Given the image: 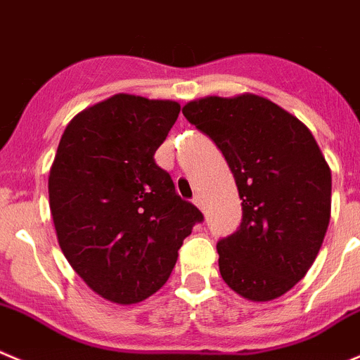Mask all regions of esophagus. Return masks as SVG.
Returning a JSON list of instances; mask_svg holds the SVG:
<instances>
[{"instance_id":"1","label":"esophagus","mask_w":360,"mask_h":360,"mask_svg":"<svg viewBox=\"0 0 360 360\" xmlns=\"http://www.w3.org/2000/svg\"><path fill=\"white\" fill-rule=\"evenodd\" d=\"M193 203H194V205H196V207H198V208H200V210H201V212H205V203H203V198H201V196H200V194H196V196H194V198H193Z\"/></svg>"}]
</instances>
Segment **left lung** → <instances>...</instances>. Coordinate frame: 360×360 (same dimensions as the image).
I'll return each mask as SVG.
<instances>
[{"mask_svg":"<svg viewBox=\"0 0 360 360\" xmlns=\"http://www.w3.org/2000/svg\"><path fill=\"white\" fill-rule=\"evenodd\" d=\"M217 145L235 176L242 221L217 242L226 285L255 302L306 276L327 233L332 178L313 134L258 95L207 97L182 109Z\"/></svg>","mask_w":360,"mask_h":360,"instance_id":"left-lung-1","label":"left lung"}]
</instances>
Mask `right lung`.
I'll return each instance as SVG.
<instances>
[{"instance_id": "right-lung-1", "label": "right lung", "mask_w": 360, "mask_h": 360, "mask_svg": "<svg viewBox=\"0 0 360 360\" xmlns=\"http://www.w3.org/2000/svg\"><path fill=\"white\" fill-rule=\"evenodd\" d=\"M180 104L120 94L65 129L49 173L58 242L94 292L136 304L164 285L203 214L174 191L155 150Z\"/></svg>"}]
</instances>
